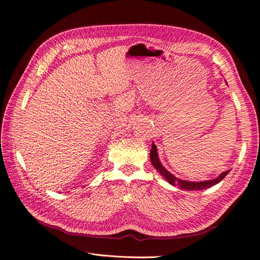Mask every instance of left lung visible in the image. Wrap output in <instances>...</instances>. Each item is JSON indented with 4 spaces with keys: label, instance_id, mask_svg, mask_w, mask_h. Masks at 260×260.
<instances>
[{
    "label": "left lung",
    "instance_id": "left-lung-1",
    "mask_svg": "<svg viewBox=\"0 0 260 260\" xmlns=\"http://www.w3.org/2000/svg\"><path fill=\"white\" fill-rule=\"evenodd\" d=\"M149 158H151L153 166L160 172L161 176L165 179H166L170 184L179 185L181 188H184V190L195 191V190H204V188L210 187L212 185L219 183L220 181H221L228 174H229V171H230V170H226V171L222 172L221 175H220L219 177H217L214 180L202 181V182H191V181H184V180H180V179L176 178L174 175H171L168 170L164 168V166L160 164V161L158 159V155H157V148H156V145L154 143L152 144L151 152H149Z\"/></svg>",
    "mask_w": 260,
    "mask_h": 260
}]
</instances>
